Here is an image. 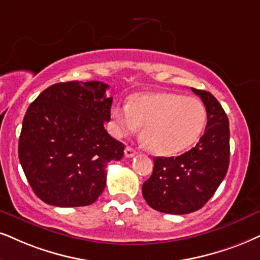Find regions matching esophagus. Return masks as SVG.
Here are the masks:
<instances>
[{
    "mask_svg": "<svg viewBox=\"0 0 260 260\" xmlns=\"http://www.w3.org/2000/svg\"><path fill=\"white\" fill-rule=\"evenodd\" d=\"M136 153H137V151L134 150L133 147L127 146L126 149H124V156H126V157H133Z\"/></svg>",
    "mask_w": 260,
    "mask_h": 260,
    "instance_id": "obj_1",
    "label": "esophagus"
}]
</instances>
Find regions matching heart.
Listing matches in <instances>:
<instances>
[{"label":"heart","instance_id":"heart-1","mask_svg":"<svg viewBox=\"0 0 260 260\" xmlns=\"http://www.w3.org/2000/svg\"><path fill=\"white\" fill-rule=\"evenodd\" d=\"M111 132L121 138L143 126L151 152L172 156L196 143L206 123V109L199 100L172 92L134 97L129 104L111 108Z\"/></svg>","mask_w":260,"mask_h":260}]
</instances>
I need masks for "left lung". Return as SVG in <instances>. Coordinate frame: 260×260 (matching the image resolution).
I'll return each instance as SVG.
<instances>
[{
    "mask_svg": "<svg viewBox=\"0 0 260 260\" xmlns=\"http://www.w3.org/2000/svg\"><path fill=\"white\" fill-rule=\"evenodd\" d=\"M206 109L205 133L198 144L177 157H154L153 172L143 197L159 212L185 215L202 209L215 194L229 166V121L208 91L192 88Z\"/></svg>",
    "mask_w": 260,
    "mask_h": 260,
    "instance_id": "1",
    "label": "left lung"
}]
</instances>
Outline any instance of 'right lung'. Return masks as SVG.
<instances>
[{
  "label": "right lung",
  "mask_w": 260,
  "mask_h": 260,
  "mask_svg": "<svg viewBox=\"0 0 260 260\" xmlns=\"http://www.w3.org/2000/svg\"><path fill=\"white\" fill-rule=\"evenodd\" d=\"M101 81H67L45 88L26 111L19 159L35 194L60 208L86 206L106 188V167L124 145L104 128L113 97Z\"/></svg>",
  "instance_id": "1"
}]
</instances>
